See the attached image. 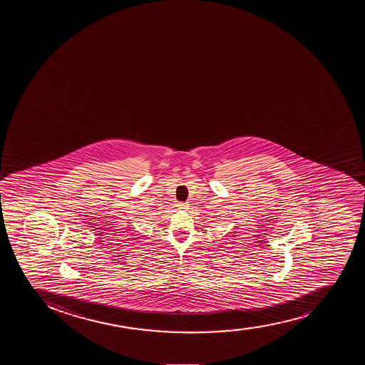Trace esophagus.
<instances>
[{
  "label": "esophagus",
  "mask_w": 365,
  "mask_h": 365,
  "mask_svg": "<svg viewBox=\"0 0 365 365\" xmlns=\"http://www.w3.org/2000/svg\"><path fill=\"white\" fill-rule=\"evenodd\" d=\"M178 208H180V210H185V208H188V203L180 202L178 203Z\"/></svg>",
  "instance_id": "esophagus-1"
}]
</instances>
